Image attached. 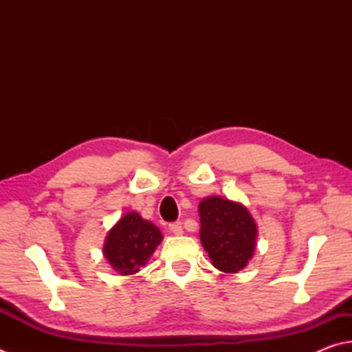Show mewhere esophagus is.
Segmentation results:
<instances>
[{"instance_id": "34e87169", "label": "esophagus", "mask_w": 352, "mask_h": 352, "mask_svg": "<svg viewBox=\"0 0 352 352\" xmlns=\"http://www.w3.org/2000/svg\"><path fill=\"white\" fill-rule=\"evenodd\" d=\"M170 231L173 234H176V236H181L182 233H184V228H182V223L181 222H173V223H170Z\"/></svg>"}]
</instances>
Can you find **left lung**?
Returning a JSON list of instances; mask_svg holds the SVG:
<instances>
[{
    "label": "left lung",
    "mask_w": 352,
    "mask_h": 352,
    "mask_svg": "<svg viewBox=\"0 0 352 352\" xmlns=\"http://www.w3.org/2000/svg\"><path fill=\"white\" fill-rule=\"evenodd\" d=\"M201 242L211 263L223 273H237L253 257L257 228L243 205L217 196L199 204Z\"/></svg>",
    "instance_id": "1"
}]
</instances>
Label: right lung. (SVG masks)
Segmentation results:
<instances>
[{
	"label": "right lung",
	"instance_id": "1",
	"mask_svg": "<svg viewBox=\"0 0 352 352\" xmlns=\"http://www.w3.org/2000/svg\"><path fill=\"white\" fill-rule=\"evenodd\" d=\"M161 241L159 228L131 211L109 231L104 256L116 273L130 276L145 265Z\"/></svg>",
	"mask_w": 352,
	"mask_h": 352
}]
</instances>
